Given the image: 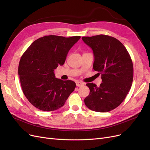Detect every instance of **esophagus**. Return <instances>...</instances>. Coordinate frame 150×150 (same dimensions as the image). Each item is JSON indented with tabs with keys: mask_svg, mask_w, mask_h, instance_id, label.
Segmentation results:
<instances>
[{
	"mask_svg": "<svg viewBox=\"0 0 150 150\" xmlns=\"http://www.w3.org/2000/svg\"><path fill=\"white\" fill-rule=\"evenodd\" d=\"M84 83H83V82H81V81H77V82H76V86H78V87H79V86L84 85Z\"/></svg>",
	"mask_w": 150,
	"mask_h": 150,
	"instance_id": "esophagus-1",
	"label": "esophagus"
}]
</instances>
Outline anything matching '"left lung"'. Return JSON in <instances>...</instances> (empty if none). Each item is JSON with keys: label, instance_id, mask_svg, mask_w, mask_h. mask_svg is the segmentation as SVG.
Returning a JSON list of instances; mask_svg holds the SVG:
<instances>
[{"label": "left lung", "instance_id": "1", "mask_svg": "<svg viewBox=\"0 0 150 150\" xmlns=\"http://www.w3.org/2000/svg\"><path fill=\"white\" fill-rule=\"evenodd\" d=\"M93 49V69L101 74L102 83L86 86L90 89L84 103L91 110L105 112L114 110L124 101L133 79V65L129 54L119 40L107 35L83 37Z\"/></svg>", "mask_w": 150, "mask_h": 150}]
</instances>
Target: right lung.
I'll return each mask as SVG.
<instances>
[{
	"instance_id": "1",
	"label": "right lung",
	"mask_w": 150,
	"mask_h": 150,
	"mask_svg": "<svg viewBox=\"0 0 150 150\" xmlns=\"http://www.w3.org/2000/svg\"><path fill=\"white\" fill-rule=\"evenodd\" d=\"M80 38L46 35L35 40L22 54L18 67L21 88L28 101L39 110H58L74 91V81L57 79L54 71L64 64L68 52Z\"/></svg>"
}]
</instances>
